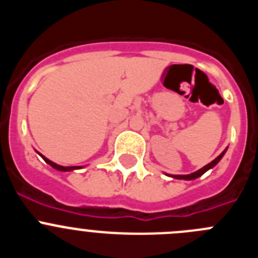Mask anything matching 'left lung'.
Wrapping results in <instances>:
<instances>
[{
    "mask_svg": "<svg viewBox=\"0 0 258 258\" xmlns=\"http://www.w3.org/2000/svg\"><path fill=\"white\" fill-rule=\"evenodd\" d=\"M226 150H227V149L223 150V151L221 152V154L218 155V156L216 157V159H214L213 161H211V163H209V164H207L206 166H203L202 169L197 170V172L191 173V174H170V177H173V178H175V179H186V181H191V179H197V178H199L200 175L204 174V173H206L207 170L212 169V168H213V166L217 165L218 161H220L221 159H222L223 155H225V152H226Z\"/></svg>",
    "mask_w": 258,
    "mask_h": 258,
    "instance_id": "obj_1",
    "label": "left lung"
}]
</instances>
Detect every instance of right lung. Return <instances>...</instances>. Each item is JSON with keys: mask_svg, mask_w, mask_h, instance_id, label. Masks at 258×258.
Masks as SVG:
<instances>
[{"mask_svg": "<svg viewBox=\"0 0 258 258\" xmlns=\"http://www.w3.org/2000/svg\"><path fill=\"white\" fill-rule=\"evenodd\" d=\"M37 154L40 155V156L42 157V159H44V160L46 161V163L49 164V165H51L52 168H54V169L60 170V172H72V170H75V169H81V168H83V166H63V165H58V164H55V163H54V161L49 160V159H47V157H45L44 155H41L40 152H37Z\"/></svg>", "mask_w": 258, "mask_h": 258, "instance_id": "1", "label": "right lung"}]
</instances>
